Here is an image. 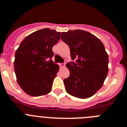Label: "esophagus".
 Returning a JSON list of instances; mask_svg holds the SVG:
<instances>
[{
	"mask_svg": "<svg viewBox=\"0 0 127 127\" xmlns=\"http://www.w3.org/2000/svg\"><path fill=\"white\" fill-rule=\"evenodd\" d=\"M59 65H60V67H65V64H59Z\"/></svg>",
	"mask_w": 127,
	"mask_h": 127,
	"instance_id": "34e87169",
	"label": "esophagus"
}]
</instances>
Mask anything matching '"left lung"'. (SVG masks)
I'll use <instances>...</instances> for the list:
<instances>
[{"label":"left lung","instance_id":"obj_1","mask_svg":"<svg viewBox=\"0 0 127 127\" xmlns=\"http://www.w3.org/2000/svg\"><path fill=\"white\" fill-rule=\"evenodd\" d=\"M61 39L70 48L72 60L66 67L70 76L64 80L66 92L79 98L92 97L102 86L108 73L109 57L101 41L82 30L62 32Z\"/></svg>","mask_w":127,"mask_h":127}]
</instances>
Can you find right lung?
Listing matches in <instances>:
<instances>
[{
	"label": "right lung",
	"instance_id": "right-lung-1",
	"mask_svg": "<svg viewBox=\"0 0 127 127\" xmlns=\"http://www.w3.org/2000/svg\"><path fill=\"white\" fill-rule=\"evenodd\" d=\"M60 39V32L50 29L37 30L26 37L15 53L14 72L22 90L30 96L50 93L59 70L51 60L52 48Z\"/></svg>",
	"mask_w": 127,
	"mask_h": 127
}]
</instances>
